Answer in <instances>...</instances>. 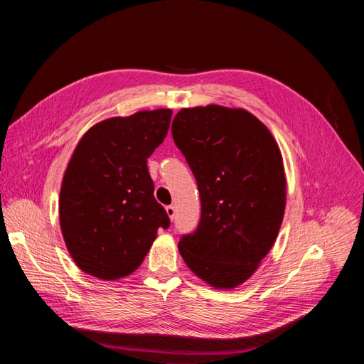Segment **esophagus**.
I'll return each mask as SVG.
<instances>
[{
  "instance_id": "esophagus-1",
  "label": "esophagus",
  "mask_w": 364,
  "mask_h": 364,
  "mask_svg": "<svg viewBox=\"0 0 364 364\" xmlns=\"http://www.w3.org/2000/svg\"><path fill=\"white\" fill-rule=\"evenodd\" d=\"M165 211H167V215L170 217V220H173V218H174V214H176V209H174V206H173V205H168V206H165Z\"/></svg>"
}]
</instances>
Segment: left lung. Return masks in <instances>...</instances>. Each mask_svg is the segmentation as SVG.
I'll list each match as a JSON object with an SVG mask.
<instances>
[{"label":"left lung","instance_id":"left-lung-1","mask_svg":"<svg viewBox=\"0 0 364 364\" xmlns=\"http://www.w3.org/2000/svg\"><path fill=\"white\" fill-rule=\"evenodd\" d=\"M173 139L200 193V223L179 252L191 272L214 289H235L267 255L285 211L281 150L270 130L246 109L185 107Z\"/></svg>","mask_w":364,"mask_h":364}]
</instances>
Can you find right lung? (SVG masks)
<instances>
[{"label": "right lung", "instance_id": "add662e5", "mask_svg": "<svg viewBox=\"0 0 364 364\" xmlns=\"http://www.w3.org/2000/svg\"><path fill=\"white\" fill-rule=\"evenodd\" d=\"M171 109L139 111L92 126L63 174L59 220L82 272L105 281L134 273L170 218L153 196L147 158L162 144Z\"/></svg>", "mask_w": 364, "mask_h": 364}]
</instances>
